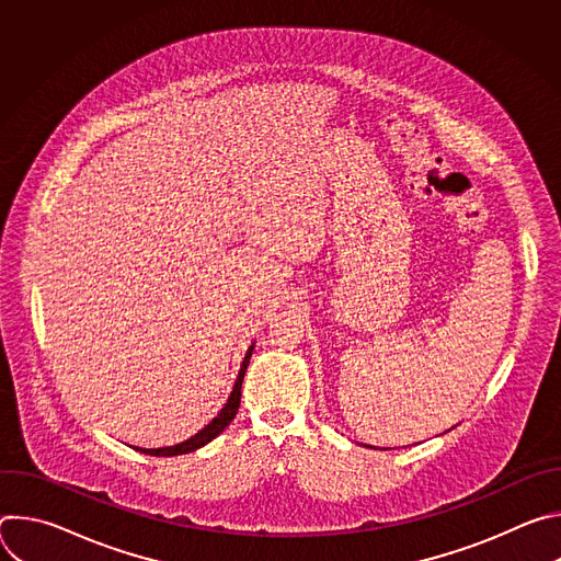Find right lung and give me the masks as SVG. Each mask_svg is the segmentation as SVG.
Segmentation results:
<instances>
[{
	"label": "right lung",
	"instance_id": "add662e5",
	"mask_svg": "<svg viewBox=\"0 0 561 561\" xmlns=\"http://www.w3.org/2000/svg\"><path fill=\"white\" fill-rule=\"evenodd\" d=\"M253 348L251 346L247 351V357L242 362V368H239V375H237V381L232 386V392L228 397V402L224 404V409L217 413V417H213L210 424H206L197 435H193L191 439L178 444V446H167V448H139L141 453H148V455H154V457H173V455H184V453H193L202 446H206L210 439H215L237 415V409H239V399H242V381H244V375H247V368H249V362H251V355H253Z\"/></svg>",
	"mask_w": 561,
	"mask_h": 561
}]
</instances>
